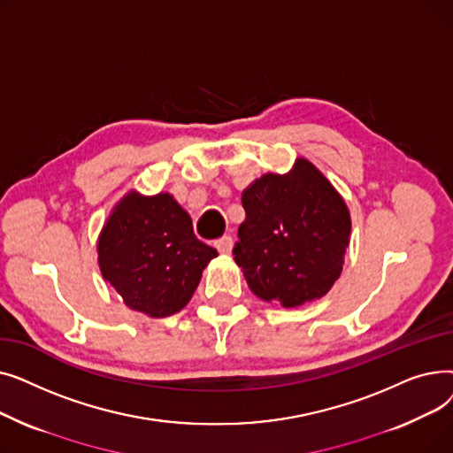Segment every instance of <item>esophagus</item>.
Returning <instances> with one entry per match:
<instances>
[{
    "label": "esophagus",
    "mask_w": 453,
    "mask_h": 453,
    "mask_svg": "<svg viewBox=\"0 0 453 453\" xmlns=\"http://www.w3.org/2000/svg\"><path fill=\"white\" fill-rule=\"evenodd\" d=\"M214 248H217L219 253H222V255H229L231 248H233V239L231 236H222V239L214 242Z\"/></svg>",
    "instance_id": "obj_1"
}]
</instances>
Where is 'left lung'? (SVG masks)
<instances>
[{"mask_svg": "<svg viewBox=\"0 0 453 453\" xmlns=\"http://www.w3.org/2000/svg\"><path fill=\"white\" fill-rule=\"evenodd\" d=\"M242 207L233 257L250 290L282 308L326 296L343 270L350 212L318 166L297 157L287 174H263L242 190Z\"/></svg>", "mask_w": 453, "mask_h": 453, "instance_id": "left-lung-1", "label": "left lung"}]
</instances>
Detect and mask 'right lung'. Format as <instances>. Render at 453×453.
I'll use <instances>...</instances> for the list:
<instances>
[{"label": "right lung", "mask_w": 453, "mask_h": 453, "mask_svg": "<svg viewBox=\"0 0 453 453\" xmlns=\"http://www.w3.org/2000/svg\"><path fill=\"white\" fill-rule=\"evenodd\" d=\"M97 255L104 280L128 308L166 318L190 301L219 253L196 239L188 212L171 193L128 190L101 229Z\"/></svg>", "instance_id": "right-lung-1"}]
</instances>
